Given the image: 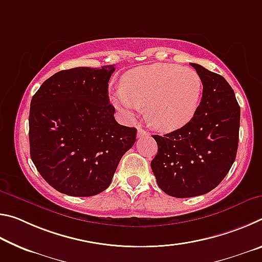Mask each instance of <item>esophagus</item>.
I'll use <instances>...</instances> for the list:
<instances>
[{"label": "esophagus", "mask_w": 262, "mask_h": 262, "mask_svg": "<svg viewBox=\"0 0 262 262\" xmlns=\"http://www.w3.org/2000/svg\"><path fill=\"white\" fill-rule=\"evenodd\" d=\"M142 136H149V132L142 129V128L139 127V129H137V137H142Z\"/></svg>", "instance_id": "esophagus-1"}]
</instances>
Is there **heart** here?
<instances>
[{
    "label": "heart",
    "instance_id": "heart-1",
    "mask_svg": "<svg viewBox=\"0 0 262 262\" xmlns=\"http://www.w3.org/2000/svg\"><path fill=\"white\" fill-rule=\"evenodd\" d=\"M202 81L190 68L172 63H154L127 72L121 89L111 99L128 118L147 105L145 118L154 128L172 132L192 120L200 104Z\"/></svg>",
    "mask_w": 262,
    "mask_h": 262
}]
</instances>
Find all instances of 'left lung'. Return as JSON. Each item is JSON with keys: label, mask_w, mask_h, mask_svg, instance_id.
<instances>
[{"label": "left lung", "mask_w": 262, "mask_h": 262, "mask_svg": "<svg viewBox=\"0 0 262 262\" xmlns=\"http://www.w3.org/2000/svg\"><path fill=\"white\" fill-rule=\"evenodd\" d=\"M203 85L192 120L164 136L152 135L158 152L151 168L163 192L193 198L219 186L236 159L241 107L221 75L192 63Z\"/></svg>", "instance_id": "1"}]
</instances>
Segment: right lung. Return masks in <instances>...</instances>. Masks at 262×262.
<instances>
[{
	"label": "right lung",
	"mask_w": 262,
	"mask_h": 262,
	"mask_svg": "<svg viewBox=\"0 0 262 262\" xmlns=\"http://www.w3.org/2000/svg\"><path fill=\"white\" fill-rule=\"evenodd\" d=\"M114 64L77 67L53 75L31 100L30 155L53 188L94 196L108 187L136 128L115 121L108 81Z\"/></svg>",
	"instance_id": "1"
}]
</instances>
